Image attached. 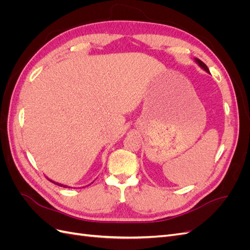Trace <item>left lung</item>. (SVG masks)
Wrapping results in <instances>:
<instances>
[{"instance_id":"1","label":"left lung","mask_w":250,"mask_h":250,"mask_svg":"<svg viewBox=\"0 0 250 250\" xmlns=\"http://www.w3.org/2000/svg\"><path fill=\"white\" fill-rule=\"evenodd\" d=\"M194 60H195V62L197 63V64L201 67V69H203V70L206 71V72L209 73V70H208V67L207 66V64H206V63H203L200 59H198V58H194Z\"/></svg>"}]
</instances>
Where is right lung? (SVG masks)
I'll use <instances>...</instances> for the list:
<instances>
[{"mask_svg":"<svg viewBox=\"0 0 250 250\" xmlns=\"http://www.w3.org/2000/svg\"><path fill=\"white\" fill-rule=\"evenodd\" d=\"M48 179H49L50 181H52V183H53V184H55V185H57V186H59V187H63V188H71V187H67V186H64V185H62V184H58V183H55V181H53V180H51L50 178H48Z\"/></svg>","mask_w":250,"mask_h":250,"instance_id":"1","label":"right lung"}]
</instances>
